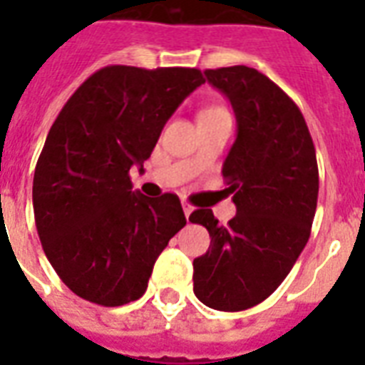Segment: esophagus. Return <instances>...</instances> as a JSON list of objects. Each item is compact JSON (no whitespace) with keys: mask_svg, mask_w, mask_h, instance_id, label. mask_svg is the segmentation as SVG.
Here are the masks:
<instances>
[{"mask_svg":"<svg viewBox=\"0 0 365 365\" xmlns=\"http://www.w3.org/2000/svg\"><path fill=\"white\" fill-rule=\"evenodd\" d=\"M182 206H183V214H185V217L189 220V216L193 214V206L189 205L187 200H182Z\"/></svg>","mask_w":365,"mask_h":365,"instance_id":"obj_1","label":"esophagus"}]
</instances>
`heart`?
<instances>
[{
  "label": "heart",
  "mask_w": 365,
  "mask_h": 365,
  "mask_svg": "<svg viewBox=\"0 0 365 365\" xmlns=\"http://www.w3.org/2000/svg\"><path fill=\"white\" fill-rule=\"evenodd\" d=\"M214 110H222V108H210V110H206V111H214ZM206 111H202V113H206Z\"/></svg>",
  "instance_id": "obj_1"
}]
</instances>
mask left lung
Segmentation results:
<instances>
[{
  "label": "left lung",
  "mask_w": 365,
  "mask_h": 365,
  "mask_svg": "<svg viewBox=\"0 0 365 365\" xmlns=\"http://www.w3.org/2000/svg\"><path fill=\"white\" fill-rule=\"evenodd\" d=\"M205 76L237 115V140L222 170L237 216L227 225L210 208L189 216L210 233L208 252L193 261V289L206 307L237 312L282 284L311 237L317 151L299 108L261 71L229 66Z\"/></svg>",
  "instance_id": "1"
}]
</instances>
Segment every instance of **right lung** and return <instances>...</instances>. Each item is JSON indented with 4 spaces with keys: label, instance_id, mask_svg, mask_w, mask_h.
I'll use <instances>...</instances> for the list:
<instances>
[{
    "label": "right lung",
    "instance_id": "right-lung-1",
    "mask_svg": "<svg viewBox=\"0 0 365 365\" xmlns=\"http://www.w3.org/2000/svg\"><path fill=\"white\" fill-rule=\"evenodd\" d=\"M205 83L197 68L106 66L71 94L34 174L43 252L76 295L102 307L140 299L155 259L185 225L178 195L132 191L176 108Z\"/></svg>",
    "mask_w": 365,
    "mask_h": 365
}]
</instances>
